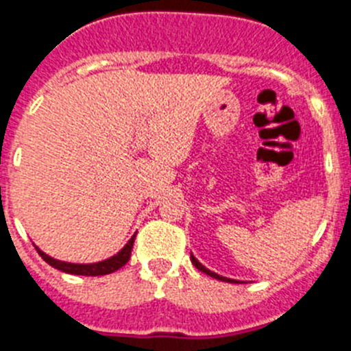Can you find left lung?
Here are the masks:
<instances>
[{
    "mask_svg": "<svg viewBox=\"0 0 351 351\" xmlns=\"http://www.w3.org/2000/svg\"><path fill=\"white\" fill-rule=\"evenodd\" d=\"M191 261H193V264L196 267H198L199 271H203V273H205V275H208V276H212V278H217V280H221V282H230V284H241V280H234V278H226V276H221V275H217V273H214V271H210L208 269V267H205L202 264V262L198 261V258L194 257L193 253H191Z\"/></svg>",
    "mask_w": 351,
    "mask_h": 351,
    "instance_id": "1",
    "label": "left lung"
}]
</instances>
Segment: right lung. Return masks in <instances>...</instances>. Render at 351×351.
Returning <instances> with one entry per match:
<instances>
[{
    "label": "right lung",
    "instance_id": "right-lung-1",
    "mask_svg": "<svg viewBox=\"0 0 351 351\" xmlns=\"http://www.w3.org/2000/svg\"><path fill=\"white\" fill-rule=\"evenodd\" d=\"M134 234L130 237V241L116 253V255H112V257L105 258V261L99 262H90V264H75V262H66V261H58V258L49 257L48 253H44L43 250H39L37 246V252H39L40 257L44 261L48 262L49 266L55 267L58 271H64V273H69V275H84V276H101V275H108V273H114L119 267H123L126 262L130 261L132 255V248H134V241H135Z\"/></svg>",
    "mask_w": 351,
    "mask_h": 351
}]
</instances>
